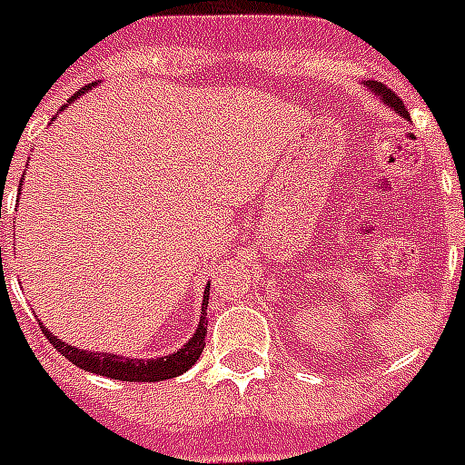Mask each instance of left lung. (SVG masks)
<instances>
[{
  "instance_id": "1",
  "label": "left lung",
  "mask_w": 465,
  "mask_h": 465,
  "mask_svg": "<svg viewBox=\"0 0 465 465\" xmlns=\"http://www.w3.org/2000/svg\"><path fill=\"white\" fill-rule=\"evenodd\" d=\"M363 85L370 90V93H372V95L380 97V102H384V104H387L391 112H396V114L401 116V119H409V112H406V107H403V102L399 100V97H396L394 93L387 88V85H382V83H377V81H365Z\"/></svg>"
}]
</instances>
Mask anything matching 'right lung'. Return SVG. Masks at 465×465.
Instances as JSON below:
<instances>
[{"label": "right lung", "instance_id": "right-lung-1", "mask_svg": "<svg viewBox=\"0 0 465 465\" xmlns=\"http://www.w3.org/2000/svg\"><path fill=\"white\" fill-rule=\"evenodd\" d=\"M93 88H95V83L78 90L75 95L69 97V104L78 100L83 93H88V90ZM64 109H66V104H64L59 112H64ZM52 122H54V119H52ZM18 186H24V181H21ZM207 301H210V286H205V293H203V312H200V322L198 327H195L193 337L188 339L179 351H173V353L162 358H131L107 353V351L75 349L71 343L56 339L40 320H37V322L43 327V334L49 339V343H54V349L59 351V353H64V358H69L71 363L78 365L81 370H88V372H95V375L102 377H112V380H122V382H162V380H172V377L183 375L188 368H193L195 361H198L200 353H203V349H205Z\"/></svg>", "mask_w": 465, "mask_h": 465}]
</instances>
